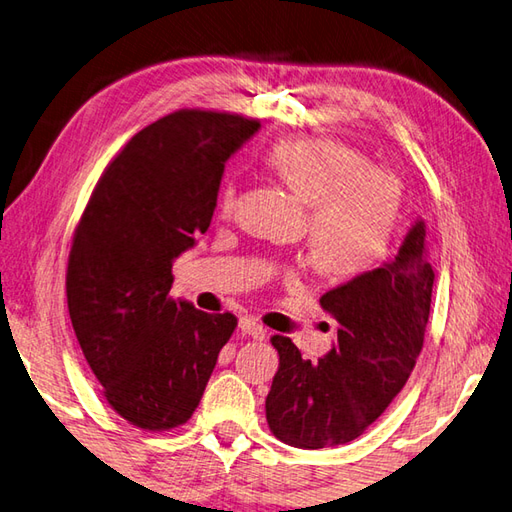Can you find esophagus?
Masks as SVG:
<instances>
[{
    "label": "esophagus",
    "instance_id": "obj_1",
    "mask_svg": "<svg viewBox=\"0 0 512 512\" xmlns=\"http://www.w3.org/2000/svg\"><path fill=\"white\" fill-rule=\"evenodd\" d=\"M238 329L243 331V336H252L254 340H265V338H267V329H265L263 325H260L258 320L249 318V316L238 320Z\"/></svg>",
    "mask_w": 512,
    "mask_h": 512
}]
</instances>
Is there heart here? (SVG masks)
<instances>
[{"instance_id": "heart-1", "label": "heart", "mask_w": 512, "mask_h": 512, "mask_svg": "<svg viewBox=\"0 0 512 512\" xmlns=\"http://www.w3.org/2000/svg\"><path fill=\"white\" fill-rule=\"evenodd\" d=\"M267 161L309 203V245L327 274H360L387 254L400 207L395 174L367 165L351 145L318 137L280 141ZM236 201L238 185L227 181L218 207L229 214Z\"/></svg>"}]
</instances>
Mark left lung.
I'll return each instance as SVG.
<instances>
[{
  "label": "left lung",
  "mask_w": 512,
  "mask_h": 512,
  "mask_svg": "<svg viewBox=\"0 0 512 512\" xmlns=\"http://www.w3.org/2000/svg\"><path fill=\"white\" fill-rule=\"evenodd\" d=\"M435 274L424 223H415L387 263L320 298L338 320V340L316 364L274 336L280 367L265 400L269 429L296 448L338 446L367 431L402 391L424 344Z\"/></svg>",
  "instance_id": "8db88e82"
}]
</instances>
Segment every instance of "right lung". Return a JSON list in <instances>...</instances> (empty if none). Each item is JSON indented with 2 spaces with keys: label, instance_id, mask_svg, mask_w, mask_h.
<instances>
[{
  "label": "right lung",
  "instance_id": "1",
  "mask_svg": "<svg viewBox=\"0 0 512 512\" xmlns=\"http://www.w3.org/2000/svg\"><path fill=\"white\" fill-rule=\"evenodd\" d=\"M260 123L179 110L117 154L72 238V329L110 406L139 429H174L203 398L232 314L172 300V265L210 227L225 163Z\"/></svg>",
  "mask_w": 512,
  "mask_h": 512
}]
</instances>
